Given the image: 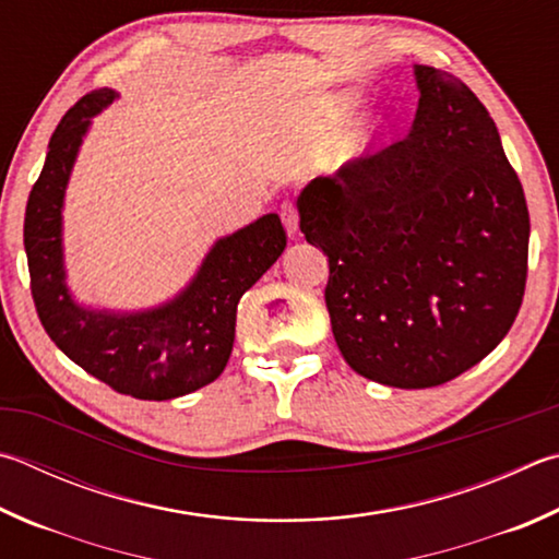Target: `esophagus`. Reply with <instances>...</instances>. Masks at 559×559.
Returning a JSON list of instances; mask_svg holds the SVG:
<instances>
[{"label": "esophagus", "instance_id": "34e87169", "mask_svg": "<svg viewBox=\"0 0 559 559\" xmlns=\"http://www.w3.org/2000/svg\"><path fill=\"white\" fill-rule=\"evenodd\" d=\"M281 219H283V227H286L288 235L293 237L298 231V210L293 202H286V205L281 207Z\"/></svg>", "mask_w": 559, "mask_h": 559}]
</instances>
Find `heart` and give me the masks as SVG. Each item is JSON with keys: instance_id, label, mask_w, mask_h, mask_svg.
<instances>
[{"instance_id": "1", "label": "heart", "mask_w": 559, "mask_h": 559, "mask_svg": "<svg viewBox=\"0 0 559 559\" xmlns=\"http://www.w3.org/2000/svg\"><path fill=\"white\" fill-rule=\"evenodd\" d=\"M361 107V99L357 93H342L334 95L330 99H324L320 107V124L324 129H340L344 124H349ZM385 139V124L381 117L367 119L364 124H359L352 134L340 141L328 154V168L332 174H342L347 168H357L364 160H369L373 154H377L379 146Z\"/></svg>"}]
</instances>
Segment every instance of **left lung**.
Segmentation results:
<instances>
[{"label":"left lung","instance_id":"left-lung-1","mask_svg":"<svg viewBox=\"0 0 559 559\" xmlns=\"http://www.w3.org/2000/svg\"><path fill=\"white\" fill-rule=\"evenodd\" d=\"M411 134L298 195L330 259L324 302L344 361L393 389H430L496 349L519 314L531 217L499 129L469 87L415 66Z\"/></svg>","mask_w":559,"mask_h":559}]
</instances>
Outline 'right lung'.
I'll return each mask as SVG.
<instances>
[{
  "label": "right lung",
  "mask_w": 559,
  "mask_h": 559,
  "mask_svg": "<svg viewBox=\"0 0 559 559\" xmlns=\"http://www.w3.org/2000/svg\"><path fill=\"white\" fill-rule=\"evenodd\" d=\"M117 97L109 87L85 95L48 141L24 217L32 296L48 337L78 367L131 399L170 401L225 371L239 300L286 249V229L276 212H269L219 237L188 286L156 308L107 310L78 302L63 257L66 190L93 117Z\"/></svg>",
  "instance_id": "add662e5"
}]
</instances>
